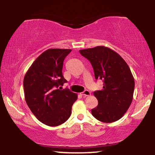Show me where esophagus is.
I'll use <instances>...</instances> for the list:
<instances>
[{
    "instance_id": "1",
    "label": "esophagus",
    "mask_w": 155,
    "mask_h": 155,
    "mask_svg": "<svg viewBox=\"0 0 155 155\" xmlns=\"http://www.w3.org/2000/svg\"><path fill=\"white\" fill-rule=\"evenodd\" d=\"M91 93L89 90H85L84 92H83L81 93V95H83V97H87V96H90Z\"/></svg>"
}]
</instances>
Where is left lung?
Masks as SVG:
<instances>
[{
    "label": "left lung",
    "mask_w": 155,
    "mask_h": 155,
    "mask_svg": "<svg viewBox=\"0 0 155 155\" xmlns=\"http://www.w3.org/2000/svg\"><path fill=\"white\" fill-rule=\"evenodd\" d=\"M90 61L96 79L104 81L101 90L95 91L97 107L92 114L97 120L112 123L121 119L133 99L134 79L126 61L116 51L105 46L79 50Z\"/></svg>",
    "instance_id": "obj_1"
}]
</instances>
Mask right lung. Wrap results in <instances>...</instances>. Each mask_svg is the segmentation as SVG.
<instances>
[{
	"mask_svg": "<svg viewBox=\"0 0 155 155\" xmlns=\"http://www.w3.org/2000/svg\"><path fill=\"white\" fill-rule=\"evenodd\" d=\"M69 49H49L34 61L23 80L25 101L38 121L58 126L70 118L77 94L68 88L59 90L67 80L62 74Z\"/></svg>",
	"mask_w": 155,
	"mask_h": 155,
	"instance_id": "right-lung-1",
	"label": "right lung"
}]
</instances>
